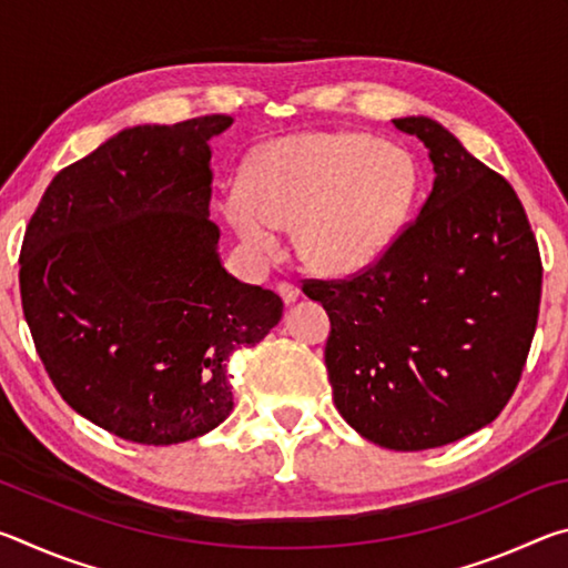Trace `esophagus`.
Returning a JSON list of instances; mask_svg holds the SVG:
<instances>
[{
    "instance_id": "esophagus-1",
    "label": "esophagus",
    "mask_w": 568,
    "mask_h": 568,
    "mask_svg": "<svg viewBox=\"0 0 568 568\" xmlns=\"http://www.w3.org/2000/svg\"><path fill=\"white\" fill-rule=\"evenodd\" d=\"M277 295L283 297V301L291 305L297 301V295H301V287L293 285V283H277Z\"/></svg>"
}]
</instances>
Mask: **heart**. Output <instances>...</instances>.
I'll list each match as a JSON object with an SVG mask.
<instances>
[{
  "instance_id": "obj_1",
  "label": "heart",
  "mask_w": 568,
  "mask_h": 568,
  "mask_svg": "<svg viewBox=\"0 0 568 568\" xmlns=\"http://www.w3.org/2000/svg\"><path fill=\"white\" fill-rule=\"evenodd\" d=\"M418 190V162L403 145L365 132H303L257 150L243 170V187L220 197V213L261 255L281 247L277 227L297 225L305 265L345 277L386 255Z\"/></svg>"
}]
</instances>
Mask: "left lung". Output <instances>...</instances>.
Returning <instances> with one entry per match:
<instances>
[{
  "label": "left lung",
  "mask_w": 568,
  "mask_h": 568,
  "mask_svg": "<svg viewBox=\"0 0 568 568\" xmlns=\"http://www.w3.org/2000/svg\"><path fill=\"white\" fill-rule=\"evenodd\" d=\"M434 162V190L376 265L303 281L331 318L325 368L341 416L390 450L464 438L521 381L541 255L521 200L430 118L393 120Z\"/></svg>",
  "instance_id": "obj_1"
}]
</instances>
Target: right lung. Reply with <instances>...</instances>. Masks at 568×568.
Returning <instances> with one entry per match:
<instances>
[{
    "instance_id": "obj_1",
    "label": "right lung",
    "mask_w": 568,
    "mask_h": 568,
    "mask_svg": "<svg viewBox=\"0 0 568 568\" xmlns=\"http://www.w3.org/2000/svg\"><path fill=\"white\" fill-rule=\"evenodd\" d=\"M233 118L122 130L60 170L27 225L19 293L34 348L80 416L170 446L233 410L227 361L283 301L240 283L210 220V140Z\"/></svg>"
}]
</instances>
